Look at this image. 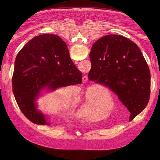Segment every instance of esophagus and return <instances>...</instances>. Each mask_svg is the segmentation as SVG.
<instances>
[{"label": "esophagus", "instance_id": "obj_1", "mask_svg": "<svg viewBox=\"0 0 160 160\" xmlns=\"http://www.w3.org/2000/svg\"><path fill=\"white\" fill-rule=\"evenodd\" d=\"M82 80L83 82V83H86L88 80V78H87V76H83V78H82Z\"/></svg>", "mask_w": 160, "mask_h": 160}]
</instances>
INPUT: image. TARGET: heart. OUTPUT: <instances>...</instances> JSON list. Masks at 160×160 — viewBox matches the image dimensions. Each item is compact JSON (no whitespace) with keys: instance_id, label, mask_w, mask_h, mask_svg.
I'll use <instances>...</instances> for the list:
<instances>
[{"instance_id":"b5f03b06","label":"heart","mask_w":160,"mask_h":160,"mask_svg":"<svg viewBox=\"0 0 160 160\" xmlns=\"http://www.w3.org/2000/svg\"><path fill=\"white\" fill-rule=\"evenodd\" d=\"M103 92H104V96L101 97L100 96H98L95 92H94V90L92 91L91 94H89L88 91H86V92L83 96V98L85 99V106L86 108L88 109L89 111V115L90 116H92L93 115L96 113L97 108L100 106L101 103L102 104L104 103L107 104L108 102H110L112 104L110 106H107L104 105V107L102 108V109L104 112H109L112 111L114 104L112 102V98L111 96L109 94V92L107 90H103ZM106 97V98H103ZM103 106V105H102Z\"/></svg>"}]
</instances>
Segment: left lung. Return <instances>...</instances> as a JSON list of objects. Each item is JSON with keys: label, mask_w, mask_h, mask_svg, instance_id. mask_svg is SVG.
<instances>
[{"label": "left lung", "mask_w": 160, "mask_h": 160, "mask_svg": "<svg viewBox=\"0 0 160 160\" xmlns=\"http://www.w3.org/2000/svg\"><path fill=\"white\" fill-rule=\"evenodd\" d=\"M90 59L88 79L117 95L132 121L146 108L150 96L149 68L139 47L123 36L107 35L92 45Z\"/></svg>", "instance_id": "left-lung-1"}]
</instances>
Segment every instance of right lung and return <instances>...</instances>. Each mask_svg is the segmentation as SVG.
<instances>
[{"mask_svg": "<svg viewBox=\"0 0 160 160\" xmlns=\"http://www.w3.org/2000/svg\"><path fill=\"white\" fill-rule=\"evenodd\" d=\"M82 75L72 61L65 42L58 35L43 34L31 39L18 54L12 92L26 118L37 125H49L36 108L35 101L40 90L48 87L54 90L81 84Z\"/></svg>", "mask_w": 160, "mask_h": 160, "instance_id": "right-lung-1", "label": "right lung"}]
</instances>
